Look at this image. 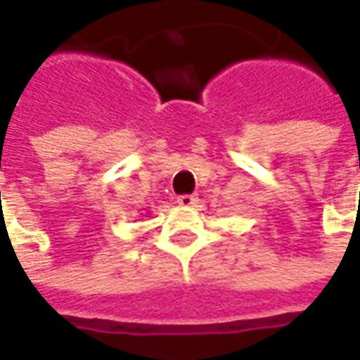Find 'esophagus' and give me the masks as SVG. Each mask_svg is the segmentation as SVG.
I'll return each instance as SVG.
<instances>
[{
  "instance_id": "esophagus-1",
  "label": "esophagus",
  "mask_w": 360,
  "mask_h": 360,
  "mask_svg": "<svg viewBox=\"0 0 360 360\" xmlns=\"http://www.w3.org/2000/svg\"><path fill=\"white\" fill-rule=\"evenodd\" d=\"M196 202V194H182V196H178V204H180V206H194Z\"/></svg>"
}]
</instances>
